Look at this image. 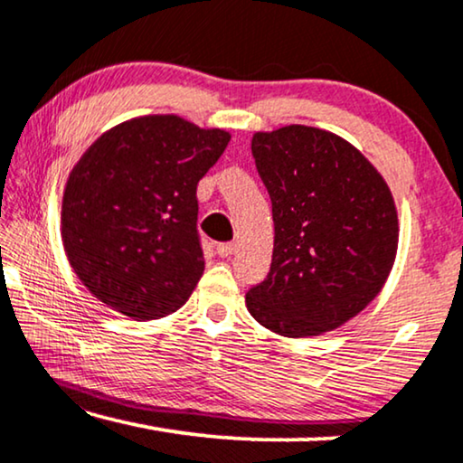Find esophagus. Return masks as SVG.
Wrapping results in <instances>:
<instances>
[{
  "instance_id": "esophagus-1",
  "label": "esophagus",
  "mask_w": 463,
  "mask_h": 463,
  "mask_svg": "<svg viewBox=\"0 0 463 463\" xmlns=\"http://www.w3.org/2000/svg\"><path fill=\"white\" fill-rule=\"evenodd\" d=\"M217 252H219V257H223V259L232 257L233 252H236V244H232V242H221V244H217Z\"/></svg>"
}]
</instances>
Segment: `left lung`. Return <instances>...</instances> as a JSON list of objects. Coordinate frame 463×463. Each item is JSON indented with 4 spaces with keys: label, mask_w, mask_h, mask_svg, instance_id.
Instances as JSON below:
<instances>
[{
    "label": "left lung",
    "mask_w": 463,
    "mask_h": 463,
    "mask_svg": "<svg viewBox=\"0 0 463 463\" xmlns=\"http://www.w3.org/2000/svg\"><path fill=\"white\" fill-rule=\"evenodd\" d=\"M250 149L271 198L274 255L246 307L284 337L333 331L375 299L394 265L388 183L345 138L312 126L255 132Z\"/></svg>",
    "instance_id": "1"
}]
</instances>
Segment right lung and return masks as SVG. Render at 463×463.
Listing matches in <instances>:
<instances>
[{
    "instance_id": "obj_1",
    "label": "right lung",
    "mask_w": 463,
    "mask_h": 463,
    "mask_svg": "<svg viewBox=\"0 0 463 463\" xmlns=\"http://www.w3.org/2000/svg\"><path fill=\"white\" fill-rule=\"evenodd\" d=\"M230 138L179 116H143L84 151L62 192L61 236L100 303L157 320L189 299L204 274L195 189Z\"/></svg>"
}]
</instances>
